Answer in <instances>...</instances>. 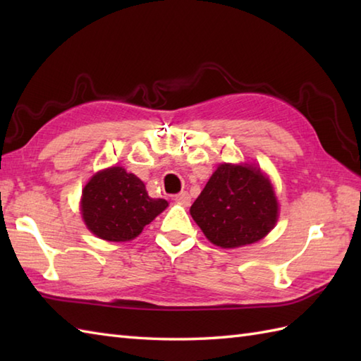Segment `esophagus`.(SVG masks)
<instances>
[{
  "mask_svg": "<svg viewBox=\"0 0 361 361\" xmlns=\"http://www.w3.org/2000/svg\"><path fill=\"white\" fill-rule=\"evenodd\" d=\"M175 202L183 204V206H188L190 203V197H189V194L186 192V190H183V192L175 195Z\"/></svg>",
  "mask_w": 361,
  "mask_h": 361,
  "instance_id": "esophagus-1",
  "label": "esophagus"
}]
</instances>
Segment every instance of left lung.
Wrapping results in <instances>:
<instances>
[{
	"instance_id": "1",
	"label": "left lung",
	"mask_w": 361,
	"mask_h": 361,
	"mask_svg": "<svg viewBox=\"0 0 361 361\" xmlns=\"http://www.w3.org/2000/svg\"><path fill=\"white\" fill-rule=\"evenodd\" d=\"M190 216L211 243L239 248L271 231L279 206L270 180L257 166L224 163L190 206Z\"/></svg>"
}]
</instances>
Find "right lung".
Masks as SVG:
<instances>
[{"label":"right lung","instance_id":"right-lung-1","mask_svg":"<svg viewBox=\"0 0 361 361\" xmlns=\"http://www.w3.org/2000/svg\"><path fill=\"white\" fill-rule=\"evenodd\" d=\"M167 204L163 198H150L136 175L113 166L91 176L82 190L80 211L87 228L99 239L127 242L140 235Z\"/></svg>","mask_w":361,"mask_h":361}]
</instances>
